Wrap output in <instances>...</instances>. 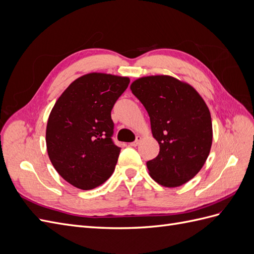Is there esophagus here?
<instances>
[{
	"instance_id": "obj_1",
	"label": "esophagus",
	"mask_w": 254,
	"mask_h": 254,
	"mask_svg": "<svg viewBox=\"0 0 254 254\" xmlns=\"http://www.w3.org/2000/svg\"><path fill=\"white\" fill-rule=\"evenodd\" d=\"M141 141H142V136H141V135H137V136H136V139H135V141H134V142H132V143H130L129 145H130V146H133V147H134V146H137V145H139Z\"/></svg>"
}]
</instances>
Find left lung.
<instances>
[{"mask_svg":"<svg viewBox=\"0 0 254 254\" xmlns=\"http://www.w3.org/2000/svg\"><path fill=\"white\" fill-rule=\"evenodd\" d=\"M130 90L150 119L152 136L160 145L148 161L151 178L165 188H177L199 173L213 141L212 119L203 98L190 83L170 75L144 76Z\"/></svg>","mask_w":254,"mask_h":254,"instance_id":"8db88e82","label":"left lung"}]
</instances>
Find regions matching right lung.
Masks as SVG:
<instances>
[{
  "instance_id": "add662e5",
  "label": "right lung",
  "mask_w": 254,
  "mask_h": 254,
  "mask_svg": "<svg viewBox=\"0 0 254 254\" xmlns=\"http://www.w3.org/2000/svg\"><path fill=\"white\" fill-rule=\"evenodd\" d=\"M129 77L89 73L75 79L59 96L45 132L48 155L63 178L80 190L102 186L112 175L121 148L111 135V110Z\"/></svg>"
}]
</instances>
